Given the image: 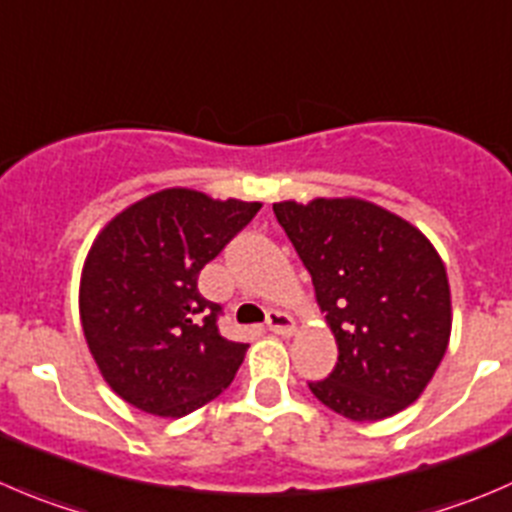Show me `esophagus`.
I'll list each match as a JSON object with an SVG mask.
<instances>
[{"label":"esophagus","mask_w":512,"mask_h":512,"mask_svg":"<svg viewBox=\"0 0 512 512\" xmlns=\"http://www.w3.org/2000/svg\"><path fill=\"white\" fill-rule=\"evenodd\" d=\"M265 325H267V330L275 332V335H292V332H295V322H292V317L287 315V312H280V310L267 312Z\"/></svg>","instance_id":"esophagus-1"}]
</instances>
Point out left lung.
Listing matches in <instances>:
<instances>
[{
    "instance_id": "8db88e82",
    "label": "left lung",
    "mask_w": 512,
    "mask_h": 512,
    "mask_svg": "<svg viewBox=\"0 0 512 512\" xmlns=\"http://www.w3.org/2000/svg\"><path fill=\"white\" fill-rule=\"evenodd\" d=\"M272 210L340 350L325 380L307 382L312 395L357 423L408 408L450 340V285L435 247L403 217L352 197Z\"/></svg>"
}]
</instances>
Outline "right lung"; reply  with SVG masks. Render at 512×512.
I'll list each match as a JSON object with an SVG mask.
<instances>
[{
  "label": "right lung",
  "instance_id": "add662e5",
  "mask_svg": "<svg viewBox=\"0 0 512 512\" xmlns=\"http://www.w3.org/2000/svg\"><path fill=\"white\" fill-rule=\"evenodd\" d=\"M260 207L175 187L135 202L99 232L84 262L79 315L119 398L182 418L230 385L247 342L222 337V307L200 295L197 277Z\"/></svg>",
  "mask_w": 512,
  "mask_h": 512
}]
</instances>
